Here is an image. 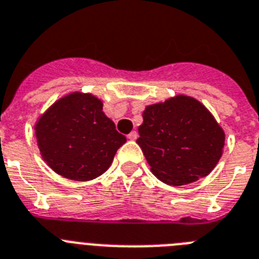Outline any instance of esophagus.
<instances>
[{
	"label": "esophagus",
	"mask_w": 259,
	"mask_h": 259,
	"mask_svg": "<svg viewBox=\"0 0 259 259\" xmlns=\"http://www.w3.org/2000/svg\"><path fill=\"white\" fill-rule=\"evenodd\" d=\"M127 138L130 139V141H136L137 138H138V133L137 132H132L130 134H127Z\"/></svg>",
	"instance_id": "obj_1"
}]
</instances>
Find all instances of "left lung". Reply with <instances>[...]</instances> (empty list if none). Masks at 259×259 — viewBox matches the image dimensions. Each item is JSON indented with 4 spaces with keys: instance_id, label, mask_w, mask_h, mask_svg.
I'll return each mask as SVG.
<instances>
[{
    "instance_id": "8db88e82",
    "label": "left lung",
    "mask_w": 259,
    "mask_h": 259,
    "mask_svg": "<svg viewBox=\"0 0 259 259\" xmlns=\"http://www.w3.org/2000/svg\"><path fill=\"white\" fill-rule=\"evenodd\" d=\"M137 143L151 172L167 185L181 186L207 176L223 154L226 134L197 99L176 95L147 105Z\"/></svg>"
}]
</instances>
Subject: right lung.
Here are the masks:
<instances>
[{"mask_svg":"<svg viewBox=\"0 0 259 259\" xmlns=\"http://www.w3.org/2000/svg\"><path fill=\"white\" fill-rule=\"evenodd\" d=\"M35 136L44 161L73 181L103 175L126 142L103 112L102 100L78 91L58 99L39 117Z\"/></svg>","mask_w":259,"mask_h":259,"instance_id":"obj_1","label":"right lung"}]
</instances>
